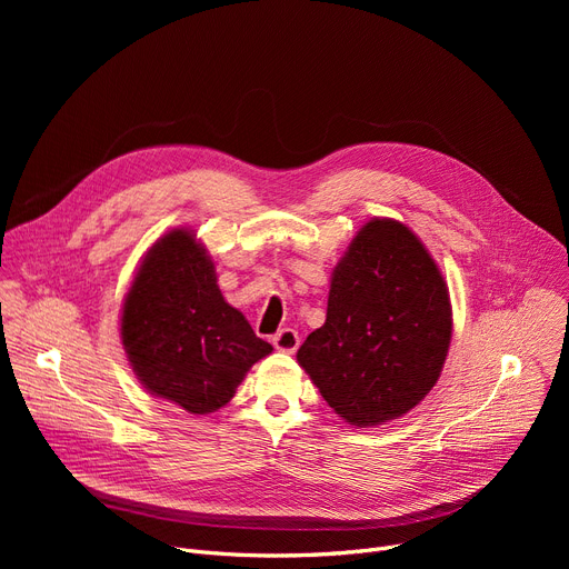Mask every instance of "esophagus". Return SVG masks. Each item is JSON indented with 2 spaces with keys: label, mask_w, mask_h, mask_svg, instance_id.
<instances>
[{
  "label": "esophagus",
  "mask_w": 569,
  "mask_h": 569,
  "mask_svg": "<svg viewBox=\"0 0 569 569\" xmlns=\"http://www.w3.org/2000/svg\"><path fill=\"white\" fill-rule=\"evenodd\" d=\"M274 348L281 350V352H295L297 348H300V335H297L295 330H290V327H286V330L277 332L274 339H272Z\"/></svg>",
  "instance_id": "1"
}]
</instances>
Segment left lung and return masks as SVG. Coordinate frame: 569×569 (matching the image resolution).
Segmentation results:
<instances>
[{
    "instance_id": "8db88e82",
    "label": "left lung",
    "mask_w": 569,
    "mask_h": 569,
    "mask_svg": "<svg viewBox=\"0 0 569 569\" xmlns=\"http://www.w3.org/2000/svg\"><path fill=\"white\" fill-rule=\"evenodd\" d=\"M450 339V290L438 264L403 223L373 219L335 267L325 325L297 362L339 417L365 429L431 392Z\"/></svg>"
}]
</instances>
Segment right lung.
Segmentation results:
<instances>
[{"label":"right lung","mask_w":569,"mask_h":569,"mask_svg":"<svg viewBox=\"0 0 569 569\" xmlns=\"http://www.w3.org/2000/svg\"><path fill=\"white\" fill-rule=\"evenodd\" d=\"M122 343L149 395L191 415L223 408L272 352L217 286L214 262L177 228L157 239L122 307Z\"/></svg>","instance_id":"obj_1"}]
</instances>
